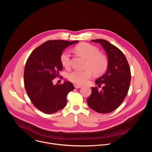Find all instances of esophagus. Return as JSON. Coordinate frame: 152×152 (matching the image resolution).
<instances>
[{
    "label": "esophagus",
    "mask_w": 152,
    "mask_h": 152,
    "mask_svg": "<svg viewBox=\"0 0 152 152\" xmlns=\"http://www.w3.org/2000/svg\"><path fill=\"white\" fill-rule=\"evenodd\" d=\"M75 88H80L82 87V86L79 85H75Z\"/></svg>",
    "instance_id": "1"
}]
</instances>
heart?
Here are the masks:
<instances>
[{
    "mask_svg": "<svg viewBox=\"0 0 152 152\" xmlns=\"http://www.w3.org/2000/svg\"><path fill=\"white\" fill-rule=\"evenodd\" d=\"M75 50L86 60V69L84 70H75L68 75L69 79L77 84H83L90 79L93 72L95 74L103 73L107 66V61L106 57L100 54L99 49L96 47L88 44L82 43L75 48ZM71 55L68 50L64 51L61 56V61L63 66L68 67L70 64Z\"/></svg>",
    "mask_w": 152,
    "mask_h": 152,
    "instance_id": "1",
    "label": "heart"
}]
</instances>
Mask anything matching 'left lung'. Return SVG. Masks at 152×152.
I'll list each match as a JSON object with an SVG mask.
<instances>
[{
    "label": "left lung",
    "instance_id": "left-lung-1",
    "mask_svg": "<svg viewBox=\"0 0 152 152\" xmlns=\"http://www.w3.org/2000/svg\"><path fill=\"white\" fill-rule=\"evenodd\" d=\"M99 43L107 57L105 73L95 82L97 86L91 87V94L87 99L91 109L99 113H109L117 108L125 99L131 79V70L126 56L117 47L103 39L91 40Z\"/></svg>",
    "mask_w": 152,
    "mask_h": 152
}]
</instances>
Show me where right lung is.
Wrapping results in <instances>:
<instances>
[{
	"mask_svg": "<svg viewBox=\"0 0 152 152\" xmlns=\"http://www.w3.org/2000/svg\"><path fill=\"white\" fill-rule=\"evenodd\" d=\"M78 42L49 40L29 56L24 71L25 87L32 103L41 111L50 114L66 106L67 96L75 89L74 86L69 81L54 85L53 80L62 70L61 56L63 51Z\"/></svg>",
	"mask_w": 152,
	"mask_h": 152,
	"instance_id": "add662e5",
	"label": "right lung"
}]
</instances>
